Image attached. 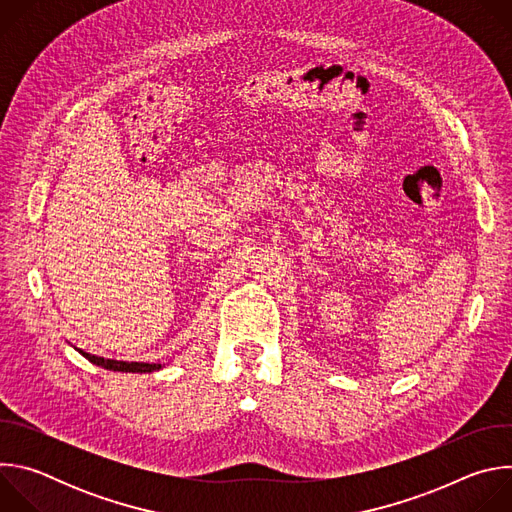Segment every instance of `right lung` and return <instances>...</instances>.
Returning <instances> with one entry per match:
<instances>
[{"label": "right lung", "instance_id": "right-lung-1", "mask_svg": "<svg viewBox=\"0 0 512 512\" xmlns=\"http://www.w3.org/2000/svg\"><path fill=\"white\" fill-rule=\"evenodd\" d=\"M85 358H89L97 367H103L107 371H121V373H154L160 371L162 364L156 362H127V360H113V358H103V356H95L89 354L85 350H79Z\"/></svg>", "mask_w": 512, "mask_h": 512}]
</instances>
